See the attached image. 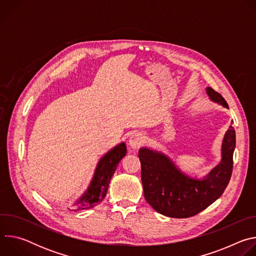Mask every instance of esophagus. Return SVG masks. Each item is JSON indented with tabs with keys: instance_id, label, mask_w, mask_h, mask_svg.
Masks as SVG:
<instances>
[{
	"instance_id": "esophagus-1",
	"label": "esophagus",
	"mask_w": 256,
	"mask_h": 256,
	"mask_svg": "<svg viewBox=\"0 0 256 256\" xmlns=\"http://www.w3.org/2000/svg\"><path fill=\"white\" fill-rule=\"evenodd\" d=\"M144 142V136L140 132H134L128 138V144L132 149H138Z\"/></svg>"
}]
</instances>
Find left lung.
Listing matches in <instances>:
<instances>
[{
	"label": "left lung",
	"instance_id": "1",
	"mask_svg": "<svg viewBox=\"0 0 256 256\" xmlns=\"http://www.w3.org/2000/svg\"><path fill=\"white\" fill-rule=\"evenodd\" d=\"M206 93L212 101L229 108L220 93L210 87L206 88ZM235 144V130L230 126L223 140L221 163L202 180L182 173L164 154L148 148L140 149L146 200L156 212L171 218H190L204 210L222 196L229 184Z\"/></svg>",
	"mask_w": 256,
	"mask_h": 256
}]
</instances>
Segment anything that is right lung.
<instances>
[{
    "label": "right lung",
    "mask_w": 256,
    "mask_h": 256,
    "mask_svg": "<svg viewBox=\"0 0 256 256\" xmlns=\"http://www.w3.org/2000/svg\"><path fill=\"white\" fill-rule=\"evenodd\" d=\"M126 154V146L124 142L106 153L99 161L91 184L86 192L74 204V210H88L103 200L107 194L109 182L116 172L118 164Z\"/></svg>",
    "instance_id": "right-lung-1"
}]
</instances>
